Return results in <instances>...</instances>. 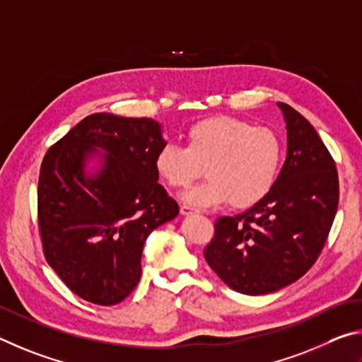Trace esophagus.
I'll list each match as a JSON object with an SVG mask.
<instances>
[{
    "label": "esophagus",
    "mask_w": 362,
    "mask_h": 362,
    "mask_svg": "<svg viewBox=\"0 0 362 362\" xmlns=\"http://www.w3.org/2000/svg\"><path fill=\"white\" fill-rule=\"evenodd\" d=\"M181 214L182 216H189V214H194V213H199V210H195L192 206H187V205H182L181 206Z\"/></svg>",
    "instance_id": "obj_1"
}]
</instances>
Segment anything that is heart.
I'll return each mask as SVG.
<instances>
[{
    "mask_svg": "<svg viewBox=\"0 0 362 362\" xmlns=\"http://www.w3.org/2000/svg\"><path fill=\"white\" fill-rule=\"evenodd\" d=\"M281 158V139L269 127L213 116L189 127L185 148L162 146L154 165L157 175L173 189L191 187L205 168L210 180L182 197L189 205L205 208L229 202L235 208H248L269 194Z\"/></svg>",
    "mask_w": 362,
    "mask_h": 362,
    "instance_id": "obj_1",
    "label": "heart"
}]
</instances>
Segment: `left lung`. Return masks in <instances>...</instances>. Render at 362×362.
<instances>
[{
	"label": "left lung",
	"mask_w": 362,
	"mask_h": 362,
	"mask_svg": "<svg viewBox=\"0 0 362 362\" xmlns=\"http://www.w3.org/2000/svg\"><path fill=\"white\" fill-rule=\"evenodd\" d=\"M288 130V156L265 197L245 213L223 216L204 251L230 289L261 296L294 283L312 269L339 206L335 162L313 125L278 103Z\"/></svg>",
	"instance_id": "left-lung-1"
}]
</instances>
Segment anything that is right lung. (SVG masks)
<instances>
[{
  "label": "right lung",
  "mask_w": 362,
  "mask_h": 362,
  "mask_svg": "<svg viewBox=\"0 0 362 362\" xmlns=\"http://www.w3.org/2000/svg\"><path fill=\"white\" fill-rule=\"evenodd\" d=\"M162 125L149 117L90 114L52 144L37 181L46 261L76 296L116 305L136 288L149 233L180 213L158 185ZM107 152L95 174L85 163Z\"/></svg>",
  "instance_id": "right-lung-1"
}]
</instances>
